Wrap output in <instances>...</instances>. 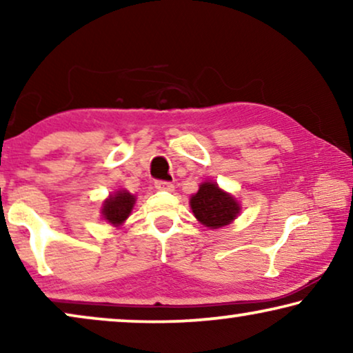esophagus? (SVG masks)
<instances>
[{"mask_svg":"<svg viewBox=\"0 0 353 353\" xmlns=\"http://www.w3.org/2000/svg\"><path fill=\"white\" fill-rule=\"evenodd\" d=\"M154 186H156L159 191H173V185H172L170 181L157 180L156 183H154Z\"/></svg>","mask_w":353,"mask_h":353,"instance_id":"obj_1","label":"esophagus"}]
</instances>
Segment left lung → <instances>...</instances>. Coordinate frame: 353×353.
I'll list each match as a JSON object with an SVG mask.
<instances>
[{"mask_svg":"<svg viewBox=\"0 0 353 353\" xmlns=\"http://www.w3.org/2000/svg\"><path fill=\"white\" fill-rule=\"evenodd\" d=\"M190 204L196 219L214 230L230 225L239 214L238 202L214 183H202Z\"/></svg>","mask_w":353,"mask_h":353,"instance_id":"8db88e82","label":"left lung"}]
</instances>
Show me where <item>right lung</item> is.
Masks as SVG:
<instances>
[{
  "label": "right lung",
  "mask_w": 353,
  "mask_h": 353,
  "mask_svg": "<svg viewBox=\"0 0 353 353\" xmlns=\"http://www.w3.org/2000/svg\"><path fill=\"white\" fill-rule=\"evenodd\" d=\"M134 196L127 191H117L114 196H110L103 205V216L112 225H120L127 220L130 212L133 209Z\"/></svg>",
  "instance_id": "obj_1"
}]
</instances>
